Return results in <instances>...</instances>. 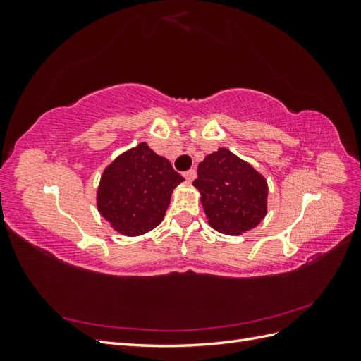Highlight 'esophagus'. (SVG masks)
<instances>
[{
    "mask_svg": "<svg viewBox=\"0 0 361 361\" xmlns=\"http://www.w3.org/2000/svg\"><path fill=\"white\" fill-rule=\"evenodd\" d=\"M183 178H185V180H187L188 183H191V182L195 179V170L185 171V173H183Z\"/></svg>",
    "mask_w": 361,
    "mask_h": 361,
    "instance_id": "1",
    "label": "esophagus"
}]
</instances>
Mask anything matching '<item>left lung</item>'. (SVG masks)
<instances>
[{
    "label": "left lung",
    "mask_w": 361,
    "mask_h": 361,
    "mask_svg": "<svg viewBox=\"0 0 361 361\" xmlns=\"http://www.w3.org/2000/svg\"><path fill=\"white\" fill-rule=\"evenodd\" d=\"M197 176L192 185L200 192L207 223L216 232L243 235L265 218L267 179L228 149L204 157Z\"/></svg>",
    "instance_id": "8db88e82"
}]
</instances>
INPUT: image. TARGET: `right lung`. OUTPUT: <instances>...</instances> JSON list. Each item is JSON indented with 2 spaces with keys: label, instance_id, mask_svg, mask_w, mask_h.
Here are the masks:
<instances>
[{
  "label": "right lung",
  "instance_id": "obj_1",
  "mask_svg": "<svg viewBox=\"0 0 361 361\" xmlns=\"http://www.w3.org/2000/svg\"><path fill=\"white\" fill-rule=\"evenodd\" d=\"M180 182L183 178L167 158L140 143L105 167L96 194L97 211L116 232L145 235L162 221Z\"/></svg>",
  "mask_w": 361,
  "mask_h": 361
}]
</instances>
